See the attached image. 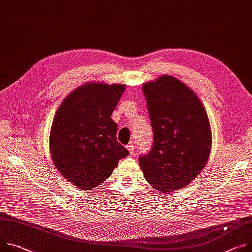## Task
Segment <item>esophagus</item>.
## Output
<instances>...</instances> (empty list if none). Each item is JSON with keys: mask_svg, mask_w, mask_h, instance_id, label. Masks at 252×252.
Wrapping results in <instances>:
<instances>
[{"mask_svg": "<svg viewBox=\"0 0 252 252\" xmlns=\"http://www.w3.org/2000/svg\"><path fill=\"white\" fill-rule=\"evenodd\" d=\"M126 149L128 150V152L131 154H133V151H134V144L133 143H129L127 146H126Z\"/></svg>", "mask_w": 252, "mask_h": 252, "instance_id": "34e87169", "label": "esophagus"}]
</instances>
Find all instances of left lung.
I'll use <instances>...</instances> for the list:
<instances>
[{
    "label": "left lung",
    "instance_id": "left-lung-1",
    "mask_svg": "<svg viewBox=\"0 0 252 252\" xmlns=\"http://www.w3.org/2000/svg\"><path fill=\"white\" fill-rule=\"evenodd\" d=\"M153 147L139 158L146 180L164 193L184 188L208 161L211 130L206 110L187 85L164 75L143 85Z\"/></svg>",
    "mask_w": 252,
    "mask_h": 252
}]
</instances>
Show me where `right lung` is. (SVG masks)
<instances>
[{
	"mask_svg": "<svg viewBox=\"0 0 252 252\" xmlns=\"http://www.w3.org/2000/svg\"><path fill=\"white\" fill-rule=\"evenodd\" d=\"M123 84L88 83L59 106L50 132L54 165L73 185L90 190L103 183L129 153L117 140L111 113L125 91Z\"/></svg>",
	"mask_w": 252,
	"mask_h": 252,
	"instance_id": "1",
	"label": "right lung"
}]
</instances>
